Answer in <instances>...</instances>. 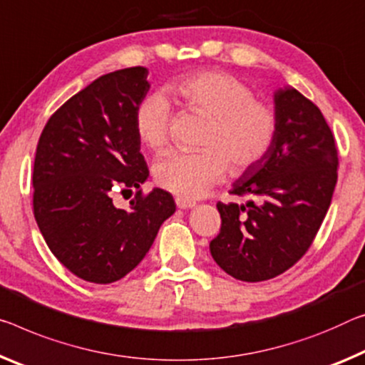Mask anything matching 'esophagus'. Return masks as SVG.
Here are the masks:
<instances>
[{"mask_svg": "<svg viewBox=\"0 0 365 365\" xmlns=\"http://www.w3.org/2000/svg\"><path fill=\"white\" fill-rule=\"evenodd\" d=\"M175 203H177L178 207H180V210H190V207H195L196 206V201L188 200V198H183V196H177Z\"/></svg>", "mask_w": 365, "mask_h": 365, "instance_id": "34e87169", "label": "esophagus"}]
</instances>
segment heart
Segmentation results:
<instances>
[{"label": "heart", "mask_w": 365, "mask_h": 365, "mask_svg": "<svg viewBox=\"0 0 365 365\" xmlns=\"http://www.w3.org/2000/svg\"><path fill=\"white\" fill-rule=\"evenodd\" d=\"M167 96L190 112L207 117L198 153L172 151L154 162V177L162 188L187 198L203 195L225 177L240 173L264 158L276 136V113L268 103L253 101L240 79L222 71L187 74L165 86ZM170 106L153 94L136 110V133L151 149L165 146Z\"/></svg>", "instance_id": "b5f03b06"}]
</instances>
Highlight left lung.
Here are the masks:
<instances>
[{"mask_svg":"<svg viewBox=\"0 0 365 365\" xmlns=\"http://www.w3.org/2000/svg\"><path fill=\"white\" fill-rule=\"evenodd\" d=\"M273 101L274 141L230 188L250 200L217 203L221 232L210 244L214 262L247 282L276 277L302 258L338 180L336 146L320 108L291 86L276 89Z\"/></svg>","mask_w":365,"mask_h":365,"instance_id":"obj_1","label":"left lung"}]
</instances>
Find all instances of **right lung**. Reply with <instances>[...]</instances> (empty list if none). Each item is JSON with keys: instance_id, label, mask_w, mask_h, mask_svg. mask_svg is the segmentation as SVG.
<instances>
[{"instance_id": "obj_1", "label": "right lung", "mask_w": 365, "mask_h": 365, "mask_svg": "<svg viewBox=\"0 0 365 365\" xmlns=\"http://www.w3.org/2000/svg\"><path fill=\"white\" fill-rule=\"evenodd\" d=\"M148 68L103 74L51 115L34 162V216L51 253L73 274L108 284L140 264L162 222L175 212L169 192H138L128 210L112 192L140 190L149 170L140 153L136 110Z\"/></svg>"}]
</instances>
